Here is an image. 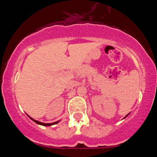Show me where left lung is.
I'll list each match as a JSON object with an SVG mask.
<instances>
[{"instance_id": "8db88e82", "label": "left lung", "mask_w": 157, "mask_h": 157, "mask_svg": "<svg viewBox=\"0 0 157 157\" xmlns=\"http://www.w3.org/2000/svg\"><path fill=\"white\" fill-rule=\"evenodd\" d=\"M129 113H128V114L127 115H126V116L125 117H124V118H125L126 117H128V115H129Z\"/></svg>"}]
</instances>
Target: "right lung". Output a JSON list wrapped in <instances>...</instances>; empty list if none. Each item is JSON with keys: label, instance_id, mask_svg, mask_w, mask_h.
Here are the masks:
<instances>
[{"label": "right lung", "instance_id": "1", "mask_svg": "<svg viewBox=\"0 0 157 157\" xmlns=\"http://www.w3.org/2000/svg\"><path fill=\"white\" fill-rule=\"evenodd\" d=\"M27 115H28V114H27ZM28 117H29L30 119H31V120H32V121H34V122H36V123H37V124H38V125H44V126H51V125H55V124H57V123H58L60 121V120H59V121H57V122H52V123H44V122H39V121H37V120H34L33 118L30 117L29 116V115H28Z\"/></svg>", "mask_w": 157, "mask_h": 157}]
</instances>
